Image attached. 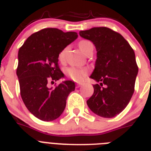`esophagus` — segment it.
<instances>
[{
  "instance_id": "obj_1",
  "label": "esophagus",
  "mask_w": 151,
  "mask_h": 151,
  "mask_svg": "<svg viewBox=\"0 0 151 151\" xmlns=\"http://www.w3.org/2000/svg\"><path fill=\"white\" fill-rule=\"evenodd\" d=\"M76 85V88H79L80 86L82 85V84H81V83H77Z\"/></svg>"
}]
</instances>
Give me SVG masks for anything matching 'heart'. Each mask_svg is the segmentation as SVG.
Wrapping results in <instances>:
<instances>
[{
    "mask_svg": "<svg viewBox=\"0 0 151 151\" xmlns=\"http://www.w3.org/2000/svg\"><path fill=\"white\" fill-rule=\"evenodd\" d=\"M90 45H93L91 44V42H90L89 41H86V40H82L78 43V47H79L80 50L82 53H84V51L85 50V49L87 48L88 47L90 46ZM69 47H64L59 54V59L60 60L63 61L65 59V56H66V52H67ZM66 73L69 76L70 78L73 80L76 81V82H79L84 77L88 74V69H78V68L75 67H70L66 69Z\"/></svg>",
    "mask_w": 151,
    "mask_h": 151,
    "instance_id": "obj_1",
    "label": "heart"
}]
</instances>
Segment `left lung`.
Instances as JSON below:
<instances>
[{
  "instance_id": "8db88e82",
  "label": "left lung",
  "mask_w": 151,
  "mask_h": 151,
  "mask_svg": "<svg viewBox=\"0 0 151 151\" xmlns=\"http://www.w3.org/2000/svg\"><path fill=\"white\" fill-rule=\"evenodd\" d=\"M79 35L97 50L90 78L100 84L93 85L94 94L87 104L97 116L113 118L126 107L134 93L138 72L134 52L119 33L109 28L94 27L80 31Z\"/></svg>"
}]
</instances>
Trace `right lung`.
Instances as JSON below:
<instances>
[{
    "instance_id": "add662e5",
    "label": "right lung",
    "mask_w": 151,
    "mask_h": 151,
    "mask_svg": "<svg viewBox=\"0 0 151 151\" xmlns=\"http://www.w3.org/2000/svg\"><path fill=\"white\" fill-rule=\"evenodd\" d=\"M77 38L75 32L47 28L29 36L19 50L17 75L21 97L29 111L41 120L60 117L68 96L75 90V82L70 80L54 88L47 87V82L64 76L58 66L60 52Z\"/></svg>"
}]
</instances>
